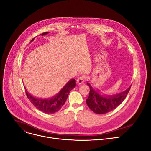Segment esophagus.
Masks as SVG:
<instances>
[{
    "mask_svg": "<svg viewBox=\"0 0 151 151\" xmlns=\"http://www.w3.org/2000/svg\"><path fill=\"white\" fill-rule=\"evenodd\" d=\"M85 81V77H83V76H81V77H79L77 79V84L78 85H81Z\"/></svg>",
    "mask_w": 151,
    "mask_h": 151,
    "instance_id": "1",
    "label": "esophagus"
}]
</instances>
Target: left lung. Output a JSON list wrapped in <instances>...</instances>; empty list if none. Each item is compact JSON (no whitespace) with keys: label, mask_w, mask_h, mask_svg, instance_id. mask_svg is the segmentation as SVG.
Segmentation results:
<instances>
[{"label":"left lung","mask_w":151,"mask_h":151,"mask_svg":"<svg viewBox=\"0 0 151 151\" xmlns=\"http://www.w3.org/2000/svg\"><path fill=\"white\" fill-rule=\"evenodd\" d=\"M90 91L86 103L91 111L97 114L109 112L119 106L123 101L131 89L130 86L126 90L115 95H105L101 94L99 90L92 87L87 82Z\"/></svg>","instance_id":"1"}]
</instances>
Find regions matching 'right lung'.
<instances>
[{"label":"right lung","instance_id":"right-lung-1","mask_svg":"<svg viewBox=\"0 0 151 151\" xmlns=\"http://www.w3.org/2000/svg\"><path fill=\"white\" fill-rule=\"evenodd\" d=\"M48 34V32H43L40 36H45ZM35 38L32 39L30 43H31ZM76 85V80L71 79L69 80L68 83L62 88L59 92L51 98H39L36 97L31 95L26 89V94L28 99L30 100L32 105L37 109L45 114H54L59 111L64 104L68 98V94L73 89L75 88Z\"/></svg>","mask_w":151,"mask_h":151}]
</instances>
